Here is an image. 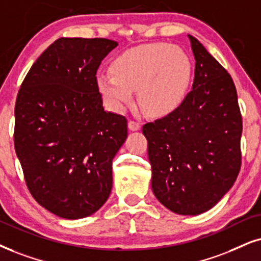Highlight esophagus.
<instances>
[{
  "label": "esophagus",
  "mask_w": 261,
  "mask_h": 261,
  "mask_svg": "<svg viewBox=\"0 0 261 261\" xmlns=\"http://www.w3.org/2000/svg\"><path fill=\"white\" fill-rule=\"evenodd\" d=\"M128 128H130L131 131H137L141 128V124L137 123V121H135V120H130L128 121Z\"/></svg>",
  "instance_id": "1"
}]
</instances>
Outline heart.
Masks as SVG:
<instances>
[{"label": "heart", "instance_id": "heart-1", "mask_svg": "<svg viewBox=\"0 0 261 261\" xmlns=\"http://www.w3.org/2000/svg\"><path fill=\"white\" fill-rule=\"evenodd\" d=\"M112 75L97 77V89L111 110L133 103L151 115H167L180 106L189 89L193 66L187 53L167 43H147L121 53L111 62Z\"/></svg>", "mask_w": 261, "mask_h": 261}]
</instances>
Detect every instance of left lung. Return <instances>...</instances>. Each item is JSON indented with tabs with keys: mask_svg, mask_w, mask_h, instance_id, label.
<instances>
[{
	"mask_svg": "<svg viewBox=\"0 0 261 261\" xmlns=\"http://www.w3.org/2000/svg\"><path fill=\"white\" fill-rule=\"evenodd\" d=\"M193 89L180 106L143 125L151 189L166 208L196 216L233 186L241 169L242 117L231 75L195 37Z\"/></svg>",
	"mask_w": 261,
	"mask_h": 261,
	"instance_id": "1",
	"label": "left lung"
}]
</instances>
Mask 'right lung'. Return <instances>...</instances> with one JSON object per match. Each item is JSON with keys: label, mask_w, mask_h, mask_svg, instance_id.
<instances>
[{"label": "right lung", "mask_w": 261, "mask_h": 261, "mask_svg": "<svg viewBox=\"0 0 261 261\" xmlns=\"http://www.w3.org/2000/svg\"><path fill=\"white\" fill-rule=\"evenodd\" d=\"M117 45L107 38L57 39L16 96L14 147L26 186L61 218L90 216L111 194L112 160L127 137V120L103 110L96 72Z\"/></svg>", "instance_id": "1"}]
</instances>
